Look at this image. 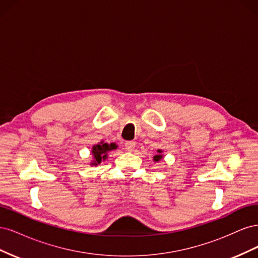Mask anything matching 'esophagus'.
I'll return each mask as SVG.
<instances>
[{
	"label": "esophagus",
	"mask_w": 258,
	"mask_h": 258,
	"mask_svg": "<svg viewBox=\"0 0 258 258\" xmlns=\"http://www.w3.org/2000/svg\"><path fill=\"white\" fill-rule=\"evenodd\" d=\"M136 147V142L135 141H127L124 143V148H126L127 152H132Z\"/></svg>",
	"instance_id": "esophagus-1"
}]
</instances>
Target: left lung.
Masks as SVG:
<instances>
[{
  "instance_id": "left-lung-1",
  "label": "left lung",
  "mask_w": 258,
  "mask_h": 258,
  "mask_svg": "<svg viewBox=\"0 0 258 258\" xmlns=\"http://www.w3.org/2000/svg\"><path fill=\"white\" fill-rule=\"evenodd\" d=\"M160 152H161V151H158V153H160ZM161 157H162L161 155H156L155 157H154V160H155V161H158V160H159Z\"/></svg>"
}]
</instances>
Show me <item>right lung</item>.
<instances>
[{"label":"right lung","mask_w":258,"mask_h":258,"mask_svg":"<svg viewBox=\"0 0 258 258\" xmlns=\"http://www.w3.org/2000/svg\"><path fill=\"white\" fill-rule=\"evenodd\" d=\"M114 148H116V145L115 144H107V143H103L101 142L97 145H93L92 147V155L93 157H95L96 161L92 163V165H98V163L101 162V160H104L106 158V153L108 151H112L114 150Z\"/></svg>","instance_id":"add662e5"}]
</instances>
